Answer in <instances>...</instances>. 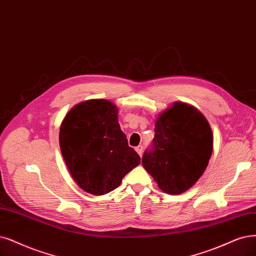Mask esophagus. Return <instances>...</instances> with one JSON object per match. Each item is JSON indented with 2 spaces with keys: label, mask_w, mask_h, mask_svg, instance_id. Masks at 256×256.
Listing matches in <instances>:
<instances>
[{
  "label": "esophagus",
  "mask_w": 256,
  "mask_h": 256,
  "mask_svg": "<svg viewBox=\"0 0 256 256\" xmlns=\"http://www.w3.org/2000/svg\"><path fill=\"white\" fill-rule=\"evenodd\" d=\"M136 152L139 154V156H140V157L142 156V153H144V146H136Z\"/></svg>",
  "instance_id": "esophagus-1"
}]
</instances>
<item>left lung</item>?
Returning a JSON list of instances; mask_svg holds the SVG:
<instances>
[{
    "instance_id": "obj_1",
    "label": "left lung",
    "mask_w": 256,
    "mask_h": 256,
    "mask_svg": "<svg viewBox=\"0 0 256 256\" xmlns=\"http://www.w3.org/2000/svg\"><path fill=\"white\" fill-rule=\"evenodd\" d=\"M213 150L209 122L184 102L159 114L153 148L144 152L142 166L162 191L178 195L193 186L206 171Z\"/></svg>"
}]
</instances>
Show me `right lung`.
Returning a JSON list of instances; mask_svg holds the SVG:
<instances>
[{
  "label": "right lung",
  "mask_w": 256,
  "mask_h": 256,
  "mask_svg": "<svg viewBox=\"0 0 256 256\" xmlns=\"http://www.w3.org/2000/svg\"><path fill=\"white\" fill-rule=\"evenodd\" d=\"M59 142L68 171L82 190L104 195L118 188L140 157L128 146L116 104L104 99L80 102L65 115Z\"/></svg>",
  "instance_id": "right-lung-1"
}]
</instances>
